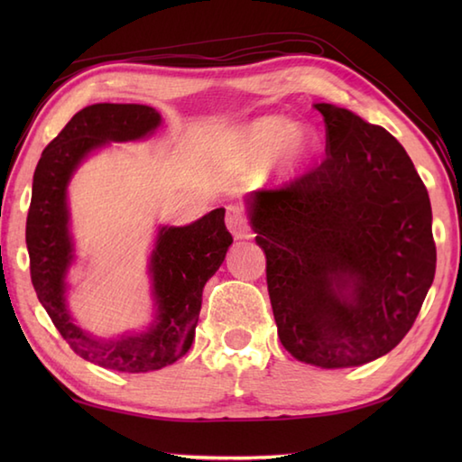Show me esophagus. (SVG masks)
Returning a JSON list of instances; mask_svg holds the SVG:
<instances>
[{"label":"esophagus","instance_id":"esophagus-1","mask_svg":"<svg viewBox=\"0 0 462 462\" xmlns=\"http://www.w3.org/2000/svg\"><path fill=\"white\" fill-rule=\"evenodd\" d=\"M226 226H228V230L232 232L234 238L244 240V238L252 236V230L248 226L246 216H244V210L238 204L226 206Z\"/></svg>","mask_w":462,"mask_h":462}]
</instances>
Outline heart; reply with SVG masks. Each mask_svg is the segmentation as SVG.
Returning a JSON list of instances; mask_svg holds the SVG:
<instances>
[{"instance_id":"obj_1","label":"heart","mask_w":462,"mask_h":462,"mask_svg":"<svg viewBox=\"0 0 462 462\" xmlns=\"http://www.w3.org/2000/svg\"><path fill=\"white\" fill-rule=\"evenodd\" d=\"M321 136L308 125L282 115H262L240 123L220 136L218 151L226 164L258 171L263 182L286 186L301 179L321 154Z\"/></svg>"}]
</instances>
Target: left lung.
<instances>
[{"label":"left lung","instance_id":"8db88e82","mask_svg":"<svg viewBox=\"0 0 462 462\" xmlns=\"http://www.w3.org/2000/svg\"><path fill=\"white\" fill-rule=\"evenodd\" d=\"M326 152L286 189L246 196L266 254L282 346L321 369L357 367L407 336L433 283V212L393 134L329 103Z\"/></svg>","mask_w":462,"mask_h":462}]
</instances>
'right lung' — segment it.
I'll list each match as a JSON object with an SVG mask.
<instances>
[{
	"mask_svg": "<svg viewBox=\"0 0 462 462\" xmlns=\"http://www.w3.org/2000/svg\"><path fill=\"white\" fill-rule=\"evenodd\" d=\"M161 123V113L149 105L85 106L42 152L27 214L29 266L42 306L77 356L123 373L156 371L186 356L194 341L204 283L222 266L232 244L224 208L186 226H159L146 263L152 298L149 328L103 339L77 326L67 303V273L77 258L67 200L69 182L93 152L111 143L146 139Z\"/></svg>",
	"mask_w": 462,
	"mask_h": 462,
	"instance_id": "obj_1",
	"label": "right lung"
}]
</instances>
